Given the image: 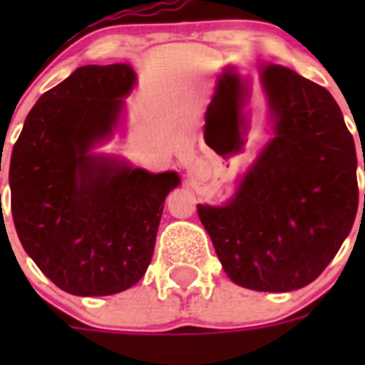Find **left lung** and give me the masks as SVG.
Wrapping results in <instances>:
<instances>
[{
    "label": "left lung",
    "mask_w": 365,
    "mask_h": 365,
    "mask_svg": "<svg viewBox=\"0 0 365 365\" xmlns=\"http://www.w3.org/2000/svg\"><path fill=\"white\" fill-rule=\"evenodd\" d=\"M261 82L274 138L227 205L197 214L232 282L287 292L314 282L353 228L356 150L325 87L283 66H267Z\"/></svg>",
    "instance_id": "left-lung-1"
}]
</instances>
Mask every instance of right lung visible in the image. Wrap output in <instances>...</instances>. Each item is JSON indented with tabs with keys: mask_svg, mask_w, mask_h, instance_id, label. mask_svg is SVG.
Returning a JSON list of instances; mask_svg holds the SVG:
<instances>
[{
	"mask_svg": "<svg viewBox=\"0 0 365 365\" xmlns=\"http://www.w3.org/2000/svg\"><path fill=\"white\" fill-rule=\"evenodd\" d=\"M135 86L128 63L83 66L40 96L11 155V210L38 269L74 296L130 289L153 256L175 172L89 153L111 135Z\"/></svg>",
	"mask_w": 365,
	"mask_h": 365,
	"instance_id": "1",
	"label": "right lung"
}]
</instances>
